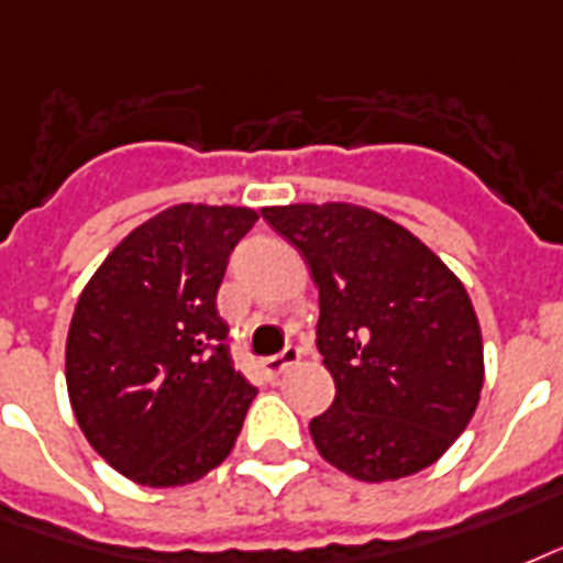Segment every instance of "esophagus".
<instances>
[{
    "label": "esophagus",
    "mask_w": 563,
    "mask_h": 563,
    "mask_svg": "<svg viewBox=\"0 0 563 563\" xmlns=\"http://www.w3.org/2000/svg\"><path fill=\"white\" fill-rule=\"evenodd\" d=\"M299 355L302 352L296 350V346H287L282 355H276V358H267V361H261V369H264V376L267 378H278L285 369H290L299 361Z\"/></svg>",
    "instance_id": "1"
}]
</instances>
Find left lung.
Listing matches in <instances>:
<instances>
[{
	"mask_svg": "<svg viewBox=\"0 0 563 563\" xmlns=\"http://www.w3.org/2000/svg\"><path fill=\"white\" fill-rule=\"evenodd\" d=\"M320 290L317 350L334 402L313 446L361 482L431 467L470 426L485 385L476 308L461 278L405 225L352 202L261 208Z\"/></svg>",
	"mask_w": 563,
	"mask_h": 563,
	"instance_id": "obj_1",
	"label": "left lung"
}]
</instances>
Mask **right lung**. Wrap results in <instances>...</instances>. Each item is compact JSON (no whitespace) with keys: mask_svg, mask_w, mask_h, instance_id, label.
<instances>
[{"mask_svg":"<svg viewBox=\"0 0 563 563\" xmlns=\"http://www.w3.org/2000/svg\"><path fill=\"white\" fill-rule=\"evenodd\" d=\"M255 220L238 205H173L125 234L78 296L69 405L87 443L134 485H190L241 434L258 390L222 343L217 290Z\"/></svg>","mask_w":563,"mask_h":563,"instance_id":"right-lung-1","label":"right lung"}]
</instances>
